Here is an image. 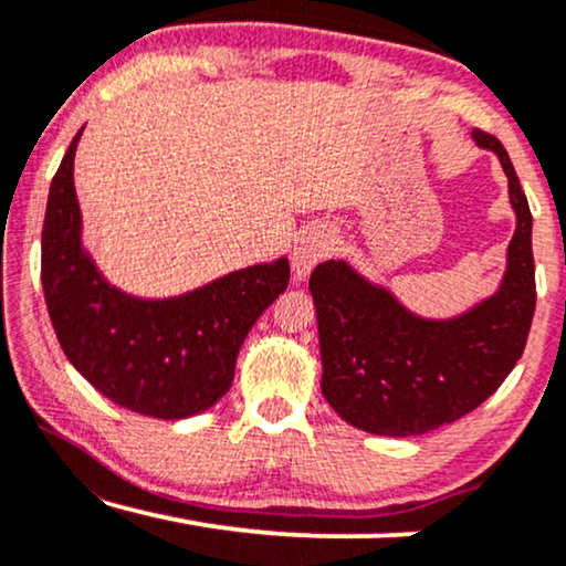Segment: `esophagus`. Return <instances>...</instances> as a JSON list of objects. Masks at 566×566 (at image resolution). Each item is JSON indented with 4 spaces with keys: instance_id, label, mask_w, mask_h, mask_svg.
Returning a JSON list of instances; mask_svg holds the SVG:
<instances>
[{
    "instance_id": "34e87169",
    "label": "esophagus",
    "mask_w": 566,
    "mask_h": 566,
    "mask_svg": "<svg viewBox=\"0 0 566 566\" xmlns=\"http://www.w3.org/2000/svg\"><path fill=\"white\" fill-rule=\"evenodd\" d=\"M332 250V234L324 227H312L306 229L301 239L296 242V250H293V281L304 283L306 275L312 273V268L316 262L327 258V252Z\"/></svg>"
}]
</instances>
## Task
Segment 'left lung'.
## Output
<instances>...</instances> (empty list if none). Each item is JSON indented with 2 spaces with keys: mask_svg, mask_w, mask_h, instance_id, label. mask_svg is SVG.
<instances>
[{
  "mask_svg": "<svg viewBox=\"0 0 566 566\" xmlns=\"http://www.w3.org/2000/svg\"><path fill=\"white\" fill-rule=\"evenodd\" d=\"M507 175L515 234L500 289L453 319H424L345 260L314 268L322 394L353 428L374 436H422L490 399L521 360L536 308L533 216L513 161L497 138L474 130Z\"/></svg>",
  "mask_w": 566,
  "mask_h": 566,
  "instance_id": "1",
  "label": "left lung"
}]
</instances>
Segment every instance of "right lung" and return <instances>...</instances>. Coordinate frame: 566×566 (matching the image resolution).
<instances>
[{"instance_id":"add662e5","label":"right lung","mask_w":566,"mask_h":566,"mask_svg":"<svg viewBox=\"0 0 566 566\" xmlns=\"http://www.w3.org/2000/svg\"><path fill=\"white\" fill-rule=\"evenodd\" d=\"M82 130L53 175L41 237L43 296L59 343L99 394L130 412L157 420L206 412L234 381L252 324L289 289V260L234 270L172 298L115 289L82 247L74 190Z\"/></svg>"}]
</instances>
